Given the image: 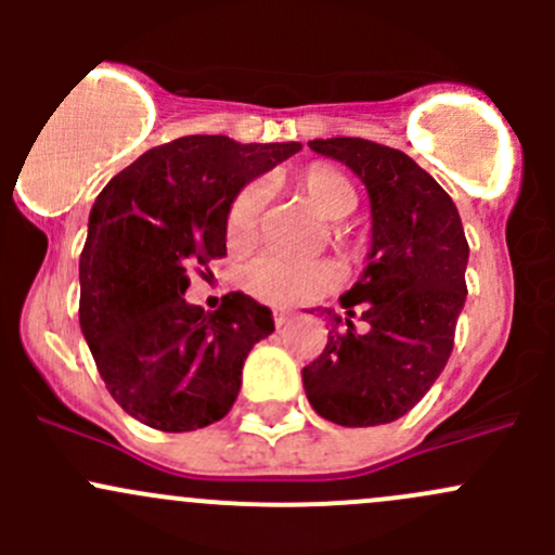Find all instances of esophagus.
Listing matches in <instances>:
<instances>
[{
	"instance_id": "esophagus-1",
	"label": "esophagus",
	"mask_w": 555,
	"mask_h": 555,
	"mask_svg": "<svg viewBox=\"0 0 555 555\" xmlns=\"http://www.w3.org/2000/svg\"><path fill=\"white\" fill-rule=\"evenodd\" d=\"M293 317H295L293 311H287V309H276V311H273V324H276V327H284V324L293 322Z\"/></svg>"
}]
</instances>
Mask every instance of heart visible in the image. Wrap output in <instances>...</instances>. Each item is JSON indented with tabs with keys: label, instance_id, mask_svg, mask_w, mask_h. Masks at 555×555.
Instances as JSON below:
<instances>
[{
	"label": "heart",
	"instance_id": "heart-1",
	"mask_svg": "<svg viewBox=\"0 0 555 555\" xmlns=\"http://www.w3.org/2000/svg\"><path fill=\"white\" fill-rule=\"evenodd\" d=\"M295 188L300 190L311 209L322 220L340 222L357 209V190L344 171L327 164H311L295 177ZM262 188L246 184L233 195L225 215V236L233 249H246L255 244L257 225H260ZM333 244L338 249H349L351 242L346 233L333 228ZM335 287V271L324 260H284L276 255H262L251 260L244 271V289L257 300L271 306H298L309 304L319 295Z\"/></svg>",
	"mask_w": 555,
	"mask_h": 555
}]
</instances>
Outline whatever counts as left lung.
Returning <instances> with one entry per match:
<instances>
[{"instance_id":"1","label":"left lung","mask_w":555,"mask_h":555,"mask_svg":"<svg viewBox=\"0 0 555 555\" xmlns=\"http://www.w3.org/2000/svg\"><path fill=\"white\" fill-rule=\"evenodd\" d=\"M313 153L349 166L371 195L373 246L360 282L340 295L346 319L304 367L313 411L340 427L405 416L438 382L467 298L469 246L451 195L416 160L357 137L313 139ZM369 324L357 334L353 317Z\"/></svg>"}]
</instances>
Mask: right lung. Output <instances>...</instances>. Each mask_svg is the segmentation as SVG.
<instances>
[{
	"instance_id": "1",
	"label": "right lung",
	"mask_w": 555,
	"mask_h": 555,
	"mask_svg": "<svg viewBox=\"0 0 555 555\" xmlns=\"http://www.w3.org/2000/svg\"><path fill=\"white\" fill-rule=\"evenodd\" d=\"M298 150L182 137L139 155L99 193L80 255V327L128 416L193 433L233 408L246 354L273 333L271 309L228 293L209 313L184 289L190 273L225 255L233 195Z\"/></svg>"
}]
</instances>
